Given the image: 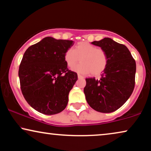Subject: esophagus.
Returning a JSON list of instances; mask_svg holds the SVG:
<instances>
[{
	"label": "esophagus",
	"instance_id": "34e87169",
	"mask_svg": "<svg viewBox=\"0 0 151 151\" xmlns=\"http://www.w3.org/2000/svg\"><path fill=\"white\" fill-rule=\"evenodd\" d=\"M78 79H83V76L80 75V74H78Z\"/></svg>",
	"mask_w": 151,
	"mask_h": 151
}]
</instances>
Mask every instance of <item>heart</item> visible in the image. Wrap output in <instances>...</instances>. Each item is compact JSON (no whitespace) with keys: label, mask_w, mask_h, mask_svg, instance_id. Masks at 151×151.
I'll return each instance as SVG.
<instances>
[{"label":"heart","mask_w":151,"mask_h":151,"mask_svg":"<svg viewBox=\"0 0 151 151\" xmlns=\"http://www.w3.org/2000/svg\"><path fill=\"white\" fill-rule=\"evenodd\" d=\"M79 59L81 63L72 70L80 74H88L91 72L92 75H98L104 71L108 65L106 52L88 42H79L64 55V61L69 68L74 67Z\"/></svg>","instance_id":"1"}]
</instances>
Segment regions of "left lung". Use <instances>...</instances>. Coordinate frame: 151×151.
Here are the masks:
<instances>
[{"label":"left lung","mask_w":151,"mask_h":151,"mask_svg":"<svg viewBox=\"0 0 151 151\" xmlns=\"http://www.w3.org/2000/svg\"><path fill=\"white\" fill-rule=\"evenodd\" d=\"M108 56V65L101 78H88L84 94L88 104L96 111L109 113L129 99L134 87L136 63L127 47L110 38L91 43Z\"/></svg>","instance_id":"obj_1"}]
</instances>
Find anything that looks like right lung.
Here are the masks:
<instances>
[{
	"mask_svg": "<svg viewBox=\"0 0 151 151\" xmlns=\"http://www.w3.org/2000/svg\"><path fill=\"white\" fill-rule=\"evenodd\" d=\"M73 45L72 41L47 37L24 53L19 70L21 89L37 111L50 115L67 106L68 94L78 77L68 70L64 55Z\"/></svg>",
	"mask_w": 151,
	"mask_h": 151,
	"instance_id": "1",
	"label": "right lung"
}]
</instances>
